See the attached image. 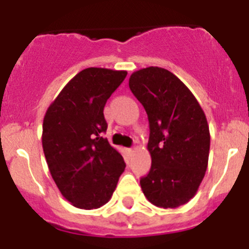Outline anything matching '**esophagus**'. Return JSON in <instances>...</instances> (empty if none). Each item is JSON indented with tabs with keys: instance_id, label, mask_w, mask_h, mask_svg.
Segmentation results:
<instances>
[{
	"instance_id": "esophagus-1",
	"label": "esophagus",
	"mask_w": 249,
	"mask_h": 249,
	"mask_svg": "<svg viewBox=\"0 0 249 249\" xmlns=\"http://www.w3.org/2000/svg\"><path fill=\"white\" fill-rule=\"evenodd\" d=\"M127 152H128L129 155H132V153H133V152H135V151H133V149H132V148H128V149H127Z\"/></svg>"
}]
</instances>
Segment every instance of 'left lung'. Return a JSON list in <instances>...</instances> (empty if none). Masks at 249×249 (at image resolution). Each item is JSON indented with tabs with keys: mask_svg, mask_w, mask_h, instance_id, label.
Segmentation results:
<instances>
[{
	"mask_svg": "<svg viewBox=\"0 0 249 249\" xmlns=\"http://www.w3.org/2000/svg\"><path fill=\"white\" fill-rule=\"evenodd\" d=\"M129 89L148 116L147 144L152 164L141 178L146 198L160 208L188 203L206 175L210 127L192 92L177 76L160 67L133 72Z\"/></svg>",
	"mask_w": 249,
	"mask_h": 249,
	"instance_id": "1",
	"label": "left lung"
}]
</instances>
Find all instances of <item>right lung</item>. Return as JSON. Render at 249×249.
<instances>
[{
    "instance_id": "right-lung-1",
    "label": "right lung",
    "mask_w": 249,
    "mask_h": 249,
    "mask_svg": "<svg viewBox=\"0 0 249 249\" xmlns=\"http://www.w3.org/2000/svg\"><path fill=\"white\" fill-rule=\"evenodd\" d=\"M127 71L89 67L76 74L43 118L42 147L61 195L81 210H97L111 199L126 163L102 133L103 108Z\"/></svg>"
}]
</instances>
